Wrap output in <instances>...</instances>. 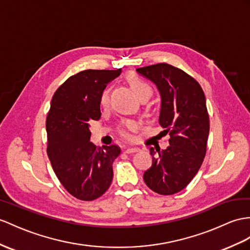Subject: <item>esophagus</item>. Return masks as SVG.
<instances>
[{
	"instance_id": "1",
	"label": "esophagus",
	"mask_w": 250,
	"mask_h": 250,
	"mask_svg": "<svg viewBox=\"0 0 250 250\" xmlns=\"http://www.w3.org/2000/svg\"><path fill=\"white\" fill-rule=\"evenodd\" d=\"M140 148L138 147H127L125 149V153L126 154H133V153H137V151H139Z\"/></svg>"
}]
</instances>
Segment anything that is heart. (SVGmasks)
Returning <instances> with one entry per match:
<instances>
[{"instance_id":"heart-1","label":"heart","mask_w":250,"mask_h":250,"mask_svg":"<svg viewBox=\"0 0 250 250\" xmlns=\"http://www.w3.org/2000/svg\"><path fill=\"white\" fill-rule=\"evenodd\" d=\"M127 81H128L131 89L133 90V92L136 93V95L140 100L144 99V97L149 99L151 94H153V88L150 87V84L147 82H145L144 79L140 76L136 74H129L127 76ZM107 103H108V91L105 90L101 95V105L106 106ZM136 128H137L136 123H133V122H126V123L120 128V133L122 137L129 139L130 135L128 130H135Z\"/></svg>"}]
</instances>
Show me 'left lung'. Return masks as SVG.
Segmentation results:
<instances>
[{"label":"left lung","mask_w":250,"mask_h":250,"mask_svg":"<svg viewBox=\"0 0 250 250\" xmlns=\"http://www.w3.org/2000/svg\"><path fill=\"white\" fill-rule=\"evenodd\" d=\"M153 82L161 96L159 124L169 132L167 149L149 148L153 164L143 179L161 195L178 193L190 184L206 156L210 123L205 93L185 71L168 63L137 69Z\"/></svg>","instance_id":"obj_1"}]
</instances>
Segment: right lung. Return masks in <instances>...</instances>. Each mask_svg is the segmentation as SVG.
<instances>
[{"label": "right lung", "instance_id": "obj_1", "mask_svg": "<svg viewBox=\"0 0 250 250\" xmlns=\"http://www.w3.org/2000/svg\"><path fill=\"white\" fill-rule=\"evenodd\" d=\"M122 70H84L72 75L54 93L46 118L47 156L60 184L72 196L90 202L111 185L118 145L90 142L89 123L101 118V95Z\"/></svg>", "mask_w": 250, "mask_h": 250}]
</instances>
